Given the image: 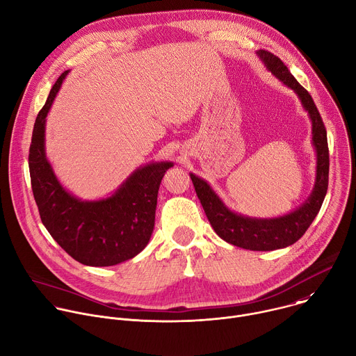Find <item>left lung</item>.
<instances>
[{"instance_id":"obj_1","label":"left lung","mask_w":356,"mask_h":356,"mask_svg":"<svg viewBox=\"0 0 356 356\" xmlns=\"http://www.w3.org/2000/svg\"><path fill=\"white\" fill-rule=\"evenodd\" d=\"M257 54L266 64V67L288 88L293 89L299 96L303 107L307 110L312 120V141L317 155L316 183L314 188L307 201L289 212L288 215L270 219L248 218L239 213H234L222 202L207 181L190 175L198 200L205 211V215L219 236L225 242L248 250L254 252H270L282 248H288L298 242L305 232L309 229L316 215L318 213L328 187V144L327 131L321 115L310 96V93L295 79L289 72L288 67L267 50H259Z\"/></svg>"}]
</instances>
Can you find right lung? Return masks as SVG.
<instances>
[{"instance_id":"obj_1","label":"right lung","mask_w":356,"mask_h":356,"mask_svg":"<svg viewBox=\"0 0 356 356\" xmlns=\"http://www.w3.org/2000/svg\"><path fill=\"white\" fill-rule=\"evenodd\" d=\"M68 71L53 85L39 111L29 148V172L40 219L51 238L78 263L115 266L136 257L148 245L155 225L158 191L170 162L136 170L113 195L81 201L57 180L44 154V124Z\"/></svg>"}]
</instances>
